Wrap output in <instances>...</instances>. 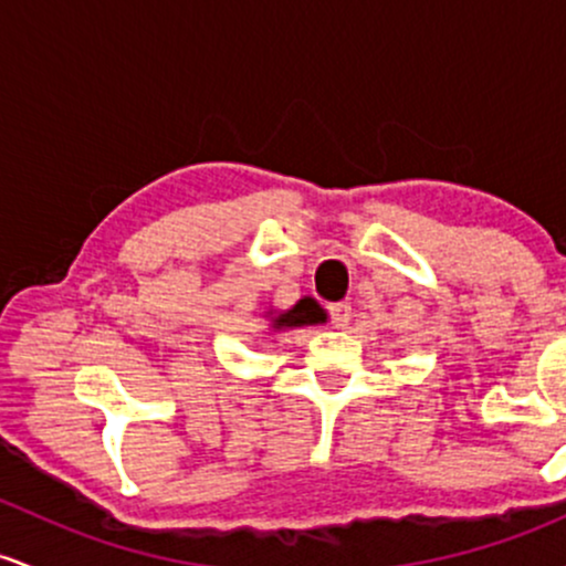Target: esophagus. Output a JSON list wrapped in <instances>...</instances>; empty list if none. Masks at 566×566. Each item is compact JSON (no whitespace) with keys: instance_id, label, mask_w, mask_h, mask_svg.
Segmentation results:
<instances>
[{"instance_id":"1","label":"esophagus","mask_w":566,"mask_h":566,"mask_svg":"<svg viewBox=\"0 0 566 566\" xmlns=\"http://www.w3.org/2000/svg\"><path fill=\"white\" fill-rule=\"evenodd\" d=\"M328 315H332V323L336 328H347L350 326V317H353V307L347 302H339V304H332L328 307Z\"/></svg>"}]
</instances>
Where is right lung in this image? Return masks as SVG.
I'll return each mask as SVG.
<instances>
[{
  "mask_svg": "<svg viewBox=\"0 0 566 566\" xmlns=\"http://www.w3.org/2000/svg\"><path fill=\"white\" fill-rule=\"evenodd\" d=\"M272 315V313H270ZM315 323H326V313H323V307L317 304L315 300H310V296H304L294 304L291 310H285V313L272 317V326L275 332H281V328H296V326H315Z\"/></svg>",
  "mask_w": 566,
  "mask_h": 566,
  "instance_id": "right-lung-1",
  "label": "right lung"
}]
</instances>
